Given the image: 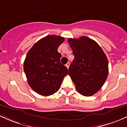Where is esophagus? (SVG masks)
<instances>
[{
  "mask_svg": "<svg viewBox=\"0 0 127 127\" xmlns=\"http://www.w3.org/2000/svg\"><path fill=\"white\" fill-rule=\"evenodd\" d=\"M69 65H70V64H69V62H68V63H67V64H66V65H66V67H67V68H68H68H69Z\"/></svg>",
  "mask_w": 127,
  "mask_h": 127,
  "instance_id": "34e87169",
  "label": "esophagus"
}]
</instances>
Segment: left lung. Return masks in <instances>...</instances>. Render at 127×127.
<instances>
[{
	"mask_svg": "<svg viewBox=\"0 0 127 127\" xmlns=\"http://www.w3.org/2000/svg\"><path fill=\"white\" fill-rule=\"evenodd\" d=\"M74 59L69 68V75L81 95L89 96L96 93L106 82L109 63L101 47L87 36L69 38Z\"/></svg>",
	"mask_w": 127,
	"mask_h": 127,
	"instance_id": "1",
	"label": "left lung"
}]
</instances>
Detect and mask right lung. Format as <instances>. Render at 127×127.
<instances>
[{"instance_id":"obj_1","label":"right lung","mask_w":127,"mask_h":127,"mask_svg":"<svg viewBox=\"0 0 127 127\" xmlns=\"http://www.w3.org/2000/svg\"><path fill=\"white\" fill-rule=\"evenodd\" d=\"M65 39L56 35L39 39L30 49L24 62V71L28 83L34 91L44 96L53 95L59 89L67 68L60 62L58 52Z\"/></svg>"}]
</instances>
